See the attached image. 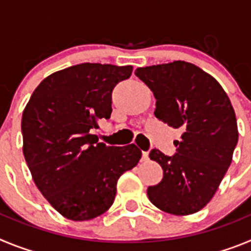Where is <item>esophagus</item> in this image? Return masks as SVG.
<instances>
[{"instance_id": "1", "label": "esophagus", "mask_w": 251, "mask_h": 251, "mask_svg": "<svg viewBox=\"0 0 251 251\" xmlns=\"http://www.w3.org/2000/svg\"><path fill=\"white\" fill-rule=\"evenodd\" d=\"M148 159V152H142V161H147Z\"/></svg>"}]
</instances>
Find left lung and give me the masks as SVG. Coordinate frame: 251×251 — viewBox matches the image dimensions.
Listing matches in <instances>:
<instances>
[{
    "label": "left lung",
    "instance_id": "8db88e82",
    "mask_svg": "<svg viewBox=\"0 0 251 251\" xmlns=\"http://www.w3.org/2000/svg\"><path fill=\"white\" fill-rule=\"evenodd\" d=\"M134 74L156 98V118L182 132L174 142L175 154L150 152L163 178L147 188L148 199L168 214L200 211L216 192L238 145L229 97L214 77L186 61L138 68Z\"/></svg>",
    "mask_w": 251,
    "mask_h": 251
}]
</instances>
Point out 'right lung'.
Returning a JSON list of instances; mask_svg holds the SVG:
<instances>
[{
  "instance_id": "add662e5",
  "label": "right lung",
  "mask_w": 251,
  "mask_h": 251,
  "mask_svg": "<svg viewBox=\"0 0 251 251\" xmlns=\"http://www.w3.org/2000/svg\"><path fill=\"white\" fill-rule=\"evenodd\" d=\"M133 68L83 63L44 79L22 113L24 156L37 188L69 220H90L114 202L117 182L139 162L136 145L99 143L92 130L112 114V92Z\"/></svg>"
}]
</instances>
